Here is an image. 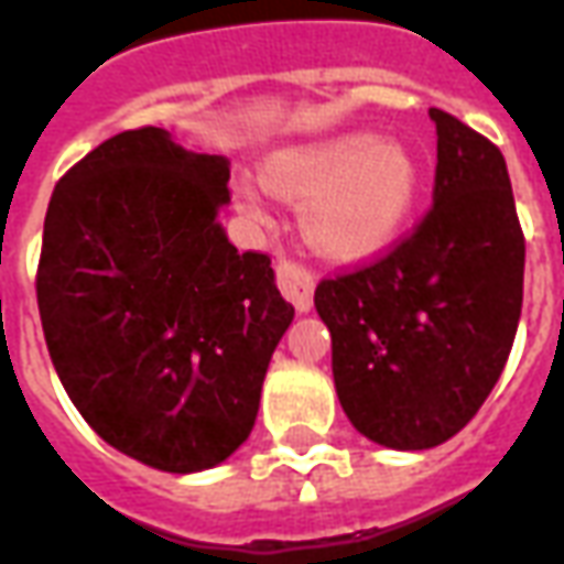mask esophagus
<instances>
[{
    "mask_svg": "<svg viewBox=\"0 0 564 564\" xmlns=\"http://www.w3.org/2000/svg\"><path fill=\"white\" fill-rule=\"evenodd\" d=\"M278 286H281V293L290 299L295 305V311H311L314 305V274L305 269V265H299V262H290V259H281L278 262Z\"/></svg>",
    "mask_w": 564,
    "mask_h": 564,
    "instance_id": "obj_1",
    "label": "esophagus"
}]
</instances>
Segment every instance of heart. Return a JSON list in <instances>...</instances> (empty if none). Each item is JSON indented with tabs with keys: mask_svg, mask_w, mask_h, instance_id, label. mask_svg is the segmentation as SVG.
Listing matches in <instances>:
<instances>
[{
	"mask_svg": "<svg viewBox=\"0 0 564 564\" xmlns=\"http://www.w3.org/2000/svg\"><path fill=\"white\" fill-rule=\"evenodd\" d=\"M271 193L302 202L305 241L332 259H362L395 241L420 196L423 172L408 144L380 141L375 132H341L332 139L271 153L262 165ZM238 208L259 220L257 186H235Z\"/></svg>",
	"mask_w": 564,
	"mask_h": 564,
	"instance_id": "obj_1",
	"label": "heart"
}]
</instances>
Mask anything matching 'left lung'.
Listing matches in <instances>:
<instances>
[{"mask_svg":"<svg viewBox=\"0 0 564 564\" xmlns=\"http://www.w3.org/2000/svg\"><path fill=\"white\" fill-rule=\"evenodd\" d=\"M432 210L366 269L329 278L314 305L332 378L359 435L429 449L468 425L505 371L522 311V241L501 150L441 108Z\"/></svg>","mask_w":564,"mask_h":564,"instance_id":"8db88e82","label":"left lung"}]
</instances>
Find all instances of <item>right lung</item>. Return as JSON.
I'll use <instances>...</instances> for the list:
<instances>
[{"instance_id": "obj_1", "label": "right lung", "mask_w": 564, "mask_h": 564, "mask_svg": "<svg viewBox=\"0 0 564 564\" xmlns=\"http://www.w3.org/2000/svg\"><path fill=\"white\" fill-rule=\"evenodd\" d=\"M229 160L129 129L56 184L39 314L93 432L156 471L196 474L257 423L271 354L293 323L265 253L223 229Z\"/></svg>"}]
</instances>
